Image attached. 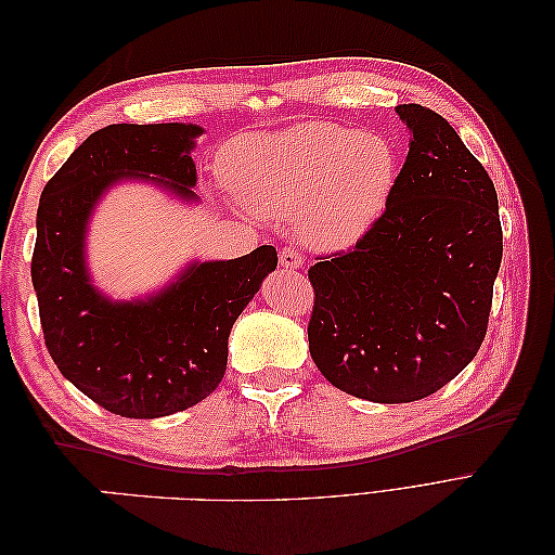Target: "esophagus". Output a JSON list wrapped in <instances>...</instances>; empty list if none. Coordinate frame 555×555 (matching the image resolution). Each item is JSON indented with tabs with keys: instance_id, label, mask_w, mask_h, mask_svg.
<instances>
[{
	"instance_id": "1",
	"label": "esophagus",
	"mask_w": 555,
	"mask_h": 555,
	"mask_svg": "<svg viewBox=\"0 0 555 555\" xmlns=\"http://www.w3.org/2000/svg\"><path fill=\"white\" fill-rule=\"evenodd\" d=\"M280 266L287 268V271H294V268L304 266V255H300V249H296L292 245L282 247V251H280Z\"/></svg>"
}]
</instances>
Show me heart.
Segmentation results:
<instances>
[{"instance_id":"obj_1","label":"heart","mask_w":555,"mask_h":555,"mask_svg":"<svg viewBox=\"0 0 555 555\" xmlns=\"http://www.w3.org/2000/svg\"><path fill=\"white\" fill-rule=\"evenodd\" d=\"M227 182L268 217H298V233L324 249L347 247L384 212L398 173L391 143L343 125L310 122L231 141Z\"/></svg>"}]
</instances>
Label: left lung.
I'll use <instances>...</instances> for the list:
<instances>
[{
    "instance_id": "8db88e82",
    "label": "left lung",
    "mask_w": 555,
    "mask_h": 555,
    "mask_svg": "<svg viewBox=\"0 0 555 555\" xmlns=\"http://www.w3.org/2000/svg\"><path fill=\"white\" fill-rule=\"evenodd\" d=\"M396 113L410 150L384 212L308 271L319 373L386 405L440 391L477 357L502 259L498 194L479 159L435 111Z\"/></svg>"
}]
</instances>
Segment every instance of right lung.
Segmentation results:
<instances>
[{
	"label": "right lung",
	"mask_w": 555,
	"mask_h": 555,
	"mask_svg": "<svg viewBox=\"0 0 555 555\" xmlns=\"http://www.w3.org/2000/svg\"><path fill=\"white\" fill-rule=\"evenodd\" d=\"M196 125H108L82 141L46 182L37 210L31 284L46 347L60 373L96 405L127 418L188 410L222 382L229 333L278 251L261 245L229 261L190 263L159 294L117 304L86 266L90 212L117 180H150L194 201Z\"/></svg>",
	"instance_id": "1"
}]
</instances>
